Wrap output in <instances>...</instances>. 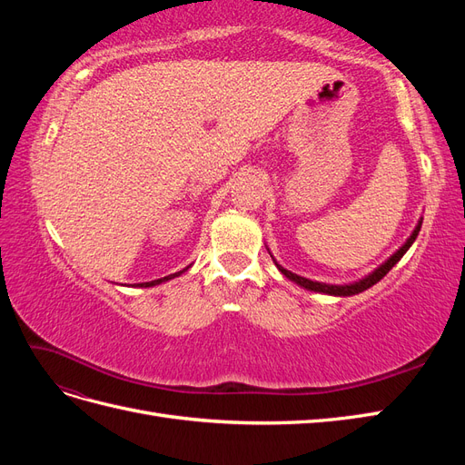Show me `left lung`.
Returning a JSON list of instances; mask_svg holds the SVG:
<instances>
[{
	"mask_svg": "<svg viewBox=\"0 0 465 465\" xmlns=\"http://www.w3.org/2000/svg\"><path fill=\"white\" fill-rule=\"evenodd\" d=\"M419 231H420V221H419V224L415 227V231H413V234L407 238V242L396 252V254L393 256H390L382 265L380 267H376V270L371 273V275H367L364 279H361V281H357V283H349V285H328V283H318V281H311V279H306V277H301V275H297V273H292V272H289V270H285V267H281L275 260V265L279 267V272L283 273L287 279H291V281H294V283L297 285H301V287H304V289H308V291H314V292H323V294H333V297H351V294H357V292H362V291H367L369 287H372L374 283H378L380 279H382L393 265H396L401 258H403V254L407 250H410V246L415 242V238H417V234H419ZM273 258V256H272Z\"/></svg>",
	"mask_w": 465,
	"mask_h": 465,
	"instance_id": "left-lung-1",
	"label": "left lung"
}]
</instances>
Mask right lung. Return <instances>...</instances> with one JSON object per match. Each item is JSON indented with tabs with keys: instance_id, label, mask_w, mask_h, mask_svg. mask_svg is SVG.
<instances>
[{
	"instance_id": "add662e5",
	"label": "right lung",
	"mask_w": 465,
	"mask_h": 465,
	"mask_svg": "<svg viewBox=\"0 0 465 465\" xmlns=\"http://www.w3.org/2000/svg\"><path fill=\"white\" fill-rule=\"evenodd\" d=\"M188 270V267H186ZM184 272V270H182ZM182 272H178V273H173V275H166V277H163V279H154V281H147V283H135L137 287H154V285H159V283H163V281H168V279H174V277H178Z\"/></svg>"
}]
</instances>
